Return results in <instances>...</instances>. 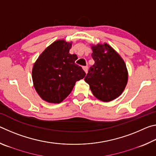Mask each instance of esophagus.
I'll list each match as a JSON object with an SVG mask.
<instances>
[{
    "instance_id": "34e87169",
    "label": "esophagus",
    "mask_w": 156,
    "mask_h": 156,
    "mask_svg": "<svg viewBox=\"0 0 156 156\" xmlns=\"http://www.w3.org/2000/svg\"><path fill=\"white\" fill-rule=\"evenodd\" d=\"M83 68V69H84V72H85V73H87V72H88V67H87V66H84Z\"/></svg>"
}]
</instances>
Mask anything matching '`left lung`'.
<instances>
[{
    "label": "left lung",
    "mask_w": 156,
    "mask_h": 156,
    "mask_svg": "<svg viewBox=\"0 0 156 156\" xmlns=\"http://www.w3.org/2000/svg\"><path fill=\"white\" fill-rule=\"evenodd\" d=\"M95 63L89 68L84 80L94 96L109 102L120 96L126 85L128 72L119 54L107 43L91 46Z\"/></svg>",
    "instance_id": "left-lung-1"
}]
</instances>
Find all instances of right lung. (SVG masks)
Wrapping results in <instances>:
<instances>
[{
	"mask_svg": "<svg viewBox=\"0 0 156 156\" xmlns=\"http://www.w3.org/2000/svg\"><path fill=\"white\" fill-rule=\"evenodd\" d=\"M72 43L58 40L44 49L34 63L32 80L37 93L44 101L60 103L65 99L76 82L86 73L75 61L78 57L70 54Z\"/></svg>",
	"mask_w": 156,
	"mask_h": 156,
	"instance_id": "right-lung-1",
	"label": "right lung"
}]
</instances>
